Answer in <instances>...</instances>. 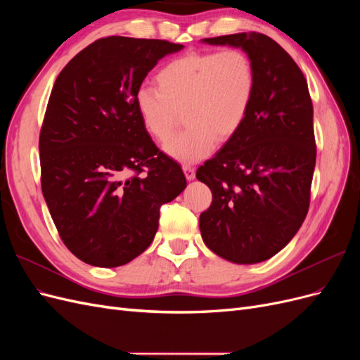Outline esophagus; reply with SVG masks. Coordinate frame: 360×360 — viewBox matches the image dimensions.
Instances as JSON below:
<instances>
[{"instance_id": "34e87169", "label": "esophagus", "mask_w": 360, "mask_h": 360, "mask_svg": "<svg viewBox=\"0 0 360 360\" xmlns=\"http://www.w3.org/2000/svg\"><path fill=\"white\" fill-rule=\"evenodd\" d=\"M183 171H184V176L191 181L195 179V169L191 165H183Z\"/></svg>"}]
</instances>
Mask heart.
Returning <instances> with one entry per match:
<instances>
[{
  "label": "heart",
  "instance_id": "b5f03b06",
  "mask_svg": "<svg viewBox=\"0 0 360 360\" xmlns=\"http://www.w3.org/2000/svg\"><path fill=\"white\" fill-rule=\"evenodd\" d=\"M155 86H141L135 106L147 134L167 139L180 112L188 127L163 150L183 163L210 156L217 139H231L245 124L257 89L252 60L240 49L189 52L171 60L156 75Z\"/></svg>",
  "mask_w": 360,
  "mask_h": 360
}]
</instances>
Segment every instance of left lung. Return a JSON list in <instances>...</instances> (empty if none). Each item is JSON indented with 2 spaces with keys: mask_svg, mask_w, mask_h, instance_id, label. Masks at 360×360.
I'll use <instances>...</instances> for the list:
<instances>
[{
  "mask_svg": "<svg viewBox=\"0 0 360 360\" xmlns=\"http://www.w3.org/2000/svg\"><path fill=\"white\" fill-rule=\"evenodd\" d=\"M202 43L246 52L257 89L242 129L197 171L213 193L200 216L201 236L224 259L261 263L288 245L309 209L317 150L308 84L288 53L261 32Z\"/></svg>",
  "mask_w": 360,
  "mask_h": 360,
  "instance_id": "1",
  "label": "left lung"
}]
</instances>
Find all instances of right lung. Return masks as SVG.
<instances>
[{
    "label": "right lung",
    "mask_w": 360,
    "mask_h": 360,
    "mask_svg": "<svg viewBox=\"0 0 360 360\" xmlns=\"http://www.w3.org/2000/svg\"><path fill=\"white\" fill-rule=\"evenodd\" d=\"M181 49L156 39H99L53 84L39 141L41 192L63 243L86 264L118 267L143 254L160 205L186 188L135 106L148 72Z\"/></svg>",
    "instance_id": "right-lung-1"
}]
</instances>
